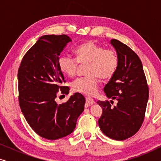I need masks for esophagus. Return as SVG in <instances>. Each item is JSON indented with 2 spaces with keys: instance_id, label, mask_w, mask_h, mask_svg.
Listing matches in <instances>:
<instances>
[{
  "instance_id": "34e87169",
  "label": "esophagus",
  "mask_w": 161,
  "mask_h": 161,
  "mask_svg": "<svg viewBox=\"0 0 161 161\" xmlns=\"http://www.w3.org/2000/svg\"><path fill=\"white\" fill-rule=\"evenodd\" d=\"M86 101L87 104H89V105H93V104H94V103H95L94 100L91 97H86Z\"/></svg>"
}]
</instances>
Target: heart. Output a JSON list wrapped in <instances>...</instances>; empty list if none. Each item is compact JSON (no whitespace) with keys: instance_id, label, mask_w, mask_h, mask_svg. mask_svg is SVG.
Masks as SVG:
<instances>
[{"instance_id":"obj_1","label":"heart","mask_w":161,"mask_h":161,"mask_svg":"<svg viewBox=\"0 0 161 161\" xmlns=\"http://www.w3.org/2000/svg\"><path fill=\"white\" fill-rule=\"evenodd\" d=\"M76 58L64 54L59 57V69L64 74L72 77L76 74L78 63L86 64V74L88 75L76 79L72 83L73 91L86 95H94L98 89L97 76L107 80L115 73L118 67V57L112 50H104L93 42L81 44L75 50Z\"/></svg>"}]
</instances>
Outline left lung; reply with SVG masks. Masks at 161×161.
<instances>
[{
	"label": "left lung",
	"mask_w": 161,
	"mask_h": 161,
	"mask_svg": "<svg viewBox=\"0 0 161 161\" xmlns=\"http://www.w3.org/2000/svg\"><path fill=\"white\" fill-rule=\"evenodd\" d=\"M110 43L116 52L118 67L105 86L104 92L107 97L117 100V104L112 107L108 101H98L97 104L103 108L98 124L105 136L122 141L133 136L142 126L149 89L137 54L116 39H111Z\"/></svg>",
	"instance_id": "8db88e82"
}]
</instances>
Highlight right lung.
<instances>
[{
	"label": "right lung",
	"mask_w": 161,
	"mask_h": 161,
	"mask_svg": "<svg viewBox=\"0 0 161 161\" xmlns=\"http://www.w3.org/2000/svg\"><path fill=\"white\" fill-rule=\"evenodd\" d=\"M67 35H45L26 53L18 70L19 103L31 127L41 137L56 140L72 133L84 110L85 97L75 93L58 104V92L68 94L58 61L67 43Z\"/></svg>",
	"instance_id": "add662e5"
}]
</instances>
